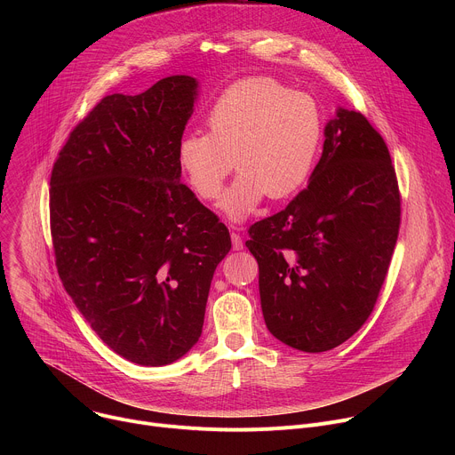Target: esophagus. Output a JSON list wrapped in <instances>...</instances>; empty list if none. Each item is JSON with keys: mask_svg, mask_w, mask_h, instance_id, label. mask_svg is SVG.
Segmentation results:
<instances>
[{"mask_svg": "<svg viewBox=\"0 0 455 455\" xmlns=\"http://www.w3.org/2000/svg\"><path fill=\"white\" fill-rule=\"evenodd\" d=\"M230 237H232V246H234V250H241V248H243V237H241L237 232H232Z\"/></svg>", "mask_w": 455, "mask_h": 455, "instance_id": "esophagus-1", "label": "esophagus"}]
</instances>
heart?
<instances>
[{"label": "heart", "instance_id": "b5f03b06", "mask_svg": "<svg viewBox=\"0 0 455 455\" xmlns=\"http://www.w3.org/2000/svg\"><path fill=\"white\" fill-rule=\"evenodd\" d=\"M323 137L322 111L313 97L274 79H248L225 90L207 115V135L188 133L178 160L188 185L205 202L220 198L232 221L246 220L265 196L281 200L311 174Z\"/></svg>", "mask_w": 455, "mask_h": 455}]
</instances>
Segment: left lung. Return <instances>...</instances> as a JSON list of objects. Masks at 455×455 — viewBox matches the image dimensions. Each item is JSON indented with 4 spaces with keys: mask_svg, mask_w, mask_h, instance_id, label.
<instances>
[{
    "mask_svg": "<svg viewBox=\"0 0 455 455\" xmlns=\"http://www.w3.org/2000/svg\"><path fill=\"white\" fill-rule=\"evenodd\" d=\"M400 216L385 140L362 113L339 109L306 188L248 230L270 333L306 353L351 339L378 300Z\"/></svg>",
    "mask_w": 455,
    "mask_h": 455,
    "instance_id": "left-lung-1",
    "label": "left lung"
}]
</instances>
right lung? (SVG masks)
<instances>
[{
  "label": "right lung",
  "instance_id": "add662e5",
  "mask_svg": "<svg viewBox=\"0 0 455 455\" xmlns=\"http://www.w3.org/2000/svg\"><path fill=\"white\" fill-rule=\"evenodd\" d=\"M198 83L104 97L70 133L50 176L55 267L99 339L158 367L198 342L228 228L180 180L178 146Z\"/></svg>",
  "mask_w": 455,
  "mask_h": 455
}]
</instances>
